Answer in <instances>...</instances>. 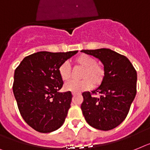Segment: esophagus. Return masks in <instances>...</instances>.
<instances>
[{
  "instance_id": "1",
  "label": "esophagus",
  "mask_w": 150,
  "mask_h": 150,
  "mask_svg": "<svg viewBox=\"0 0 150 150\" xmlns=\"http://www.w3.org/2000/svg\"><path fill=\"white\" fill-rule=\"evenodd\" d=\"M78 94H79V93H74L73 92L72 93V95H73V97H75V96H76V95H78Z\"/></svg>"
}]
</instances>
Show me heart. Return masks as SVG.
Segmentation results:
<instances>
[{"mask_svg":"<svg viewBox=\"0 0 150 150\" xmlns=\"http://www.w3.org/2000/svg\"><path fill=\"white\" fill-rule=\"evenodd\" d=\"M75 65L83 69L81 81H69L64 85V89L74 93L81 92L88 90L91 85L97 87L100 85L104 80L105 71L102 65L97 63L96 59L88 55L82 54L74 59ZM58 72L62 81H67L71 76V67L67 62L60 65Z\"/></svg>","mask_w":150,"mask_h":150,"instance_id":"obj_1","label":"heart"}]
</instances>
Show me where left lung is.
I'll return each mask as SVG.
<instances>
[{
	"mask_svg": "<svg viewBox=\"0 0 150 150\" xmlns=\"http://www.w3.org/2000/svg\"><path fill=\"white\" fill-rule=\"evenodd\" d=\"M81 52L98 59L105 71L104 80L92 94L82 93L83 115L87 123L95 129L104 131L114 129L124 121L135 98L137 71L127 58L110 49Z\"/></svg>",
	"mask_w": 150,
	"mask_h": 150,
	"instance_id": "8db88e82",
	"label": "left lung"
}]
</instances>
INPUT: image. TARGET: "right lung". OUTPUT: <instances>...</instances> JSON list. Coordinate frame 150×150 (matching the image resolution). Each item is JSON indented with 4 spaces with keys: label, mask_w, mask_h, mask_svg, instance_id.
<instances>
[{
    "label": "right lung",
    "mask_w": 150,
    "mask_h": 150,
    "mask_svg": "<svg viewBox=\"0 0 150 150\" xmlns=\"http://www.w3.org/2000/svg\"><path fill=\"white\" fill-rule=\"evenodd\" d=\"M77 52H38L25 57L15 70L13 91L19 110L36 131L50 133L64 124L72 95L59 91L63 81L58 69Z\"/></svg>",
    "instance_id": "right-lung-1"
}]
</instances>
